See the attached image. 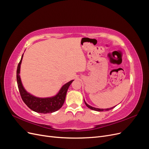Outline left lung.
<instances>
[{
  "label": "left lung",
  "mask_w": 149,
  "mask_h": 149,
  "mask_svg": "<svg viewBox=\"0 0 149 149\" xmlns=\"http://www.w3.org/2000/svg\"><path fill=\"white\" fill-rule=\"evenodd\" d=\"M84 103H85L86 106L88 107H89V109H92V110H94V111H109V110H110V109H113V108L115 107V106H114V107H112L109 108V109H99V108L93 107H92V106H91L88 105V104L85 102V101H84Z\"/></svg>",
  "instance_id": "obj_1"
}]
</instances>
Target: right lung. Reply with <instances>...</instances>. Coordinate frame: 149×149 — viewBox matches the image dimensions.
Listing matches in <instances>:
<instances>
[{
    "label": "right lung",
    "instance_id": "right-lung-1",
    "mask_svg": "<svg viewBox=\"0 0 149 149\" xmlns=\"http://www.w3.org/2000/svg\"><path fill=\"white\" fill-rule=\"evenodd\" d=\"M23 55L21 58V60L17 66V81L18 88L19 89V92L20 94L22 100L25 102V104L32 111L39 112V113H52V112H55L60 109L64 104L65 97L66 95V93L69 86L73 80H71L68 83H66L62 86L60 89V91L56 96L51 97H45V98H40L35 97L31 95L30 93L26 91L24 89L23 85L21 82V79L20 77V65L22 60Z\"/></svg>",
    "mask_w": 149,
    "mask_h": 149
}]
</instances>
